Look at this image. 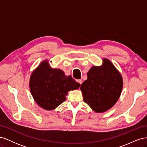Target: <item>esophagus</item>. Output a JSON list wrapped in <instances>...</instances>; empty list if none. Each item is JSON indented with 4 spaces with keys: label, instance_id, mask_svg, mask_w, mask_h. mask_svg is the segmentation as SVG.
Segmentation results:
<instances>
[{
    "label": "esophagus",
    "instance_id": "esophagus-1",
    "mask_svg": "<svg viewBox=\"0 0 147 147\" xmlns=\"http://www.w3.org/2000/svg\"><path fill=\"white\" fill-rule=\"evenodd\" d=\"M77 82L78 83H80V84H82V82H83V81H82V79H80V80H77Z\"/></svg>",
    "mask_w": 147,
    "mask_h": 147
}]
</instances>
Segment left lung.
<instances>
[{
  "mask_svg": "<svg viewBox=\"0 0 147 147\" xmlns=\"http://www.w3.org/2000/svg\"><path fill=\"white\" fill-rule=\"evenodd\" d=\"M88 78L81 85L84 102L97 113L106 112L115 104L121 95L123 79L109 59H104L102 66H93Z\"/></svg>",
  "mask_w": 147,
  "mask_h": 147,
  "instance_id": "8db88e82",
  "label": "left lung"
}]
</instances>
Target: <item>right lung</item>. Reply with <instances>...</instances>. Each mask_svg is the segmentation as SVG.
I'll return each mask as SVG.
<instances>
[{
	"label": "right lung",
	"instance_id": "1",
	"mask_svg": "<svg viewBox=\"0 0 147 147\" xmlns=\"http://www.w3.org/2000/svg\"><path fill=\"white\" fill-rule=\"evenodd\" d=\"M29 86L37 104L51 110L66 100L68 91L77 90L80 84L70 75L65 76L63 70L51 68L48 62L44 61L31 75Z\"/></svg>",
	"mask_w": 147,
	"mask_h": 147
}]
</instances>
